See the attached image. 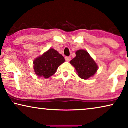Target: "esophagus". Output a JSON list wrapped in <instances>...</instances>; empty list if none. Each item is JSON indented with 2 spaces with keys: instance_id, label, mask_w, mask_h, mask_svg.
<instances>
[{
  "instance_id": "1",
  "label": "esophagus",
  "mask_w": 128,
  "mask_h": 128,
  "mask_svg": "<svg viewBox=\"0 0 128 128\" xmlns=\"http://www.w3.org/2000/svg\"><path fill=\"white\" fill-rule=\"evenodd\" d=\"M65 60L66 61H67V62H70V61L71 60V58L70 56H66L65 58Z\"/></svg>"
}]
</instances>
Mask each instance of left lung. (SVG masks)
Segmentation results:
<instances>
[{"label":"left lung","mask_w":128,"mask_h":128,"mask_svg":"<svg viewBox=\"0 0 128 128\" xmlns=\"http://www.w3.org/2000/svg\"><path fill=\"white\" fill-rule=\"evenodd\" d=\"M76 56L70 63L76 69L78 76L82 79H87L97 72L98 66L90 55L84 50H78Z\"/></svg>","instance_id":"obj_1"}]
</instances>
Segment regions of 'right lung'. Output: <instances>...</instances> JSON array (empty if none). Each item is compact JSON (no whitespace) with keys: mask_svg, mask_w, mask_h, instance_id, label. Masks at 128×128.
Returning a JSON list of instances; mask_svg holds the SVG:
<instances>
[{"mask_svg":"<svg viewBox=\"0 0 128 128\" xmlns=\"http://www.w3.org/2000/svg\"><path fill=\"white\" fill-rule=\"evenodd\" d=\"M64 62V56L58 52L50 49L34 61L35 73L38 76L49 78L55 74L59 66Z\"/></svg>","mask_w":128,"mask_h":128,"instance_id":"add662e5","label":"right lung"}]
</instances>
